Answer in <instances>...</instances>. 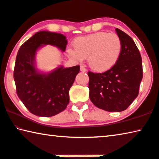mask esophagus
Wrapping results in <instances>:
<instances>
[{
  "mask_svg": "<svg viewBox=\"0 0 159 159\" xmlns=\"http://www.w3.org/2000/svg\"><path fill=\"white\" fill-rule=\"evenodd\" d=\"M80 71L82 72H87V69L83 67V66H81V67H80Z\"/></svg>",
  "mask_w": 159,
  "mask_h": 159,
  "instance_id": "34e87169",
  "label": "esophagus"
}]
</instances>
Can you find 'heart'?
Wrapping results in <instances>:
<instances>
[{
    "label": "heart",
    "mask_w": 159,
    "mask_h": 159,
    "mask_svg": "<svg viewBox=\"0 0 159 159\" xmlns=\"http://www.w3.org/2000/svg\"><path fill=\"white\" fill-rule=\"evenodd\" d=\"M73 45L75 49H67L68 57L79 62L88 57L90 68L97 72H104L113 68L120 58L122 50L119 36L104 31L78 37Z\"/></svg>",
    "instance_id": "heart-1"
}]
</instances>
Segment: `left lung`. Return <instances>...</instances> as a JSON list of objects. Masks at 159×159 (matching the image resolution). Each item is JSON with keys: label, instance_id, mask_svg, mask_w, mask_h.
Returning a JSON list of instances; mask_svg holds the SVG:
<instances>
[{"label": "left lung", "instance_id": "left-lung-1", "mask_svg": "<svg viewBox=\"0 0 159 159\" xmlns=\"http://www.w3.org/2000/svg\"><path fill=\"white\" fill-rule=\"evenodd\" d=\"M115 30L122 43L118 62L103 73L88 72L90 100L107 111L127 109L138 96L143 77L142 60L133 39L118 28Z\"/></svg>", "mask_w": 159, "mask_h": 159}]
</instances>
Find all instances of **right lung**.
<instances>
[{
	"label": "right lung",
	"instance_id": "obj_1",
	"mask_svg": "<svg viewBox=\"0 0 159 159\" xmlns=\"http://www.w3.org/2000/svg\"><path fill=\"white\" fill-rule=\"evenodd\" d=\"M67 38L62 34L40 31L25 41L17 54L13 77L17 94L32 114L52 116L64 111L69 104V91L80 72V66L43 72L36 67L35 55L46 45L65 52Z\"/></svg>",
	"mask_w": 159,
	"mask_h": 159
}]
</instances>
